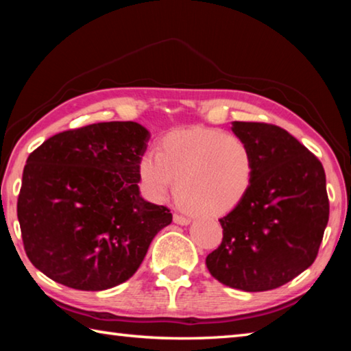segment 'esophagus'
<instances>
[{
  "mask_svg": "<svg viewBox=\"0 0 351 351\" xmlns=\"http://www.w3.org/2000/svg\"><path fill=\"white\" fill-rule=\"evenodd\" d=\"M173 221H175L176 224H181V226H187V224L190 223V219H189L187 217H184V215H180V213H175V215H173Z\"/></svg>",
  "mask_w": 351,
  "mask_h": 351,
  "instance_id": "esophagus-1",
  "label": "esophagus"
}]
</instances>
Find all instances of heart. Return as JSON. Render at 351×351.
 <instances>
[{"label":"heart","instance_id":"heart-1","mask_svg":"<svg viewBox=\"0 0 351 351\" xmlns=\"http://www.w3.org/2000/svg\"><path fill=\"white\" fill-rule=\"evenodd\" d=\"M141 189L162 203L175 182V197L198 217L224 215L241 204L252 187L255 159L247 142L213 127L181 128L147 150L138 164Z\"/></svg>","mask_w":351,"mask_h":351}]
</instances>
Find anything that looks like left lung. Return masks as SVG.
Here are the masks:
<instances>
[{"mask_svg": "<svg viewBox=\"0 0 351 351\" xmlns=\"http://www.w3.org/2000/svg\"><path fill=\"white\" fill-rule=\"evenodd\" d=\"M254 153L247 197L219 218L223 241L206 258L226 287L249 293L282 287L316 260L330 204L322 164L287 130L232 122Z\"/></svg>", "mask_w": 351, "mask_h": 351, "instance_id": "1", "label": "left lung"}]
</instances>
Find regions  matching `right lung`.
Listing matches in <instances>:
<instances>
[{
  "label": "right lung",
  "mask_w": 351,
  "mask_h": 351,
  "mask_svg": "<svg viewBox=\"0 0 351 351\" xmlns=\"http://www.w3.org/2000/svg\"><path fill=\"white\" fill-rule=\"evenodd\" d=\"M150 133L100 122L58 133L29 154L16 203L26 255L57 283L102 291L132 277L171 223L141 197L138 164Z\"/></svg>",
  "instance_id": "right-lung-1"
}]
</instances>
